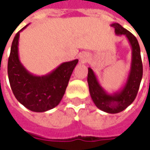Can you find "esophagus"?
Returning a JSON list of instances; mask_svg holds the SVG:
<instances>
[{"mask_svg":"<svg viewBox=\"0 0 150 150\" xmlns=\"http://www.w3.org/2000/svg\"><path fill=\"white\" fill-rule=\"evenodd\" d=\"M79 59H80V61H81L82 62H85L88 59V55L87 54V53H85V52L81 53L80 56H79Z\"/></svg>","mask_w":150,"mask_h":150,"instance_id":"esophagus-1","label":"esophagus"}]
</instances>
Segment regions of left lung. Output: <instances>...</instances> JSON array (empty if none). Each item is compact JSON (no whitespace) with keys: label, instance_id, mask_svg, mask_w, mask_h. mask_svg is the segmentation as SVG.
Wrapping results in <instances>:
<instances>
[{"label":"left lung","instance_id":"8db88e82","mask_svg":"<svg viewBox=\"0 0 150 150\" xmlns=\"http://www.w3.org/2000/svg\"><path fill=\"white\" fill-rule=\"evenodd\" d=\"M116 35H124L132 47V60L129 73L123 88L114 93H108L102 88L95 73L88 67V83L91 98L97 108L108 113H118L124 111L135 99L143 76L140 47L137 38L118 23H112Z\"/></svg>","mask_w":150,"mask_h":150}]
</instances>
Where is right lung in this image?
Segmentation results:
<instances>
[{
  "label": "right lung",
  "instance_id": "add662e5",
  "mask_svg": "<svg viewBox=\"0 0 150 150\" xmlns=\"http://www.w3.org/2000/svg\"><path fill=\"white\" fill-rule=\"evenodd\" d=\"M15 36L8 59L9 82L16 98L29 110L42 112L59 104L78 60L63 62L47 75L36 76L21 64L18 55L20 32Z\"/></svg>",
  "mask_w": 150,
  "mask_h": 150
}]
</instances>
